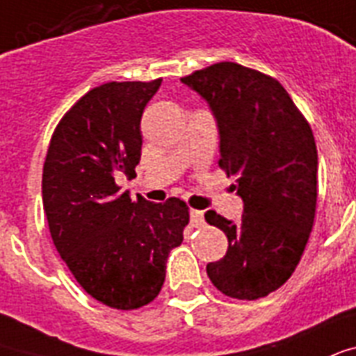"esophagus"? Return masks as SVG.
Segmentation results:
<instances>
[{
	"mask_svg": "<svg viewBox=\"0 0 356 356\" xmlns=\"http://www.w3.org/2000/svg\"><path fill=\"white\" fill-rule=\"evenodd\" d=\"M189 217H191V227H204V211L191 209V211H189Z\"/></svg>",
	"mask_w": 356,
	"mask_h": 356,
	"instance_id": "esophagus-1",
	"label": "esophagus"
}]
</instances>
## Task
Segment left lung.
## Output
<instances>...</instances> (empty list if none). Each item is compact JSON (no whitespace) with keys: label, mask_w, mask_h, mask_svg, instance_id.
<instances>
[{"label":"left lung","mask_w":356,"mask_h":356,"mask_svg":"<svg viewBox=\"0 0 356 356\" xmlns=\"http://www.w3.org/2000/svg\"><path fill=\"white\" fill-rule=\"evenodd\" d=\"M181 81L208 102L221 137V167L236 176L243 216L213 209L206 221L228 238L225 258L206 266L217 290L254 301L278 290L307 247L318 200V150L310 124L277 79L217 63Z\"/></svg>","instance_id":"left-lung-1"}]
</instances>
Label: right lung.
I'll list each match as a JSON object with an SVG mask.
<instances>
[{
	"mask_svg": "<svg viewBox=\"0 0 356 356\" xmlns=\"http://www.w3.org/2000/svg\"><path fill=\"white\" fill-rule=\"evenodd\" d=\"M161 79L109 81L90 89L57 124L42 170L51 239L90 297L117 310L152 302L169 252L184 241L189 208L170 197L131 200L115 176L135 175L140 117Z\"/></svg>",
	"mask_w": 356,
	"mask_h": 356,
	"instance_id": "1",
	"label": "right lung"
}]
</instances>
